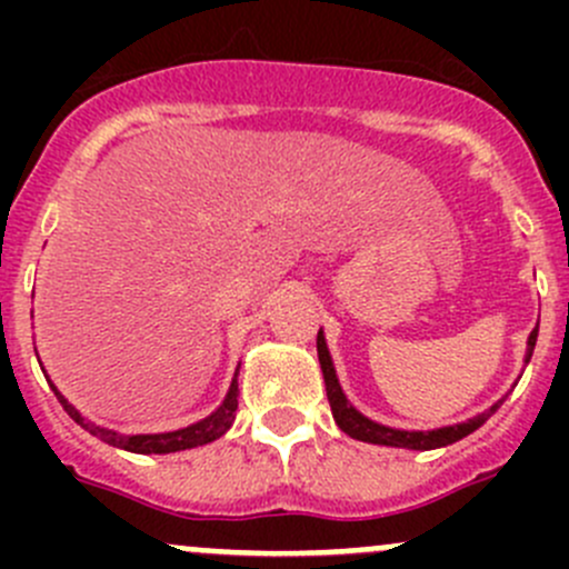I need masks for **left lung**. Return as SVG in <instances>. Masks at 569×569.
Returning <instances> with one entry per match:
<instances>
[{
    "label": "left lung",
    "mask_w": 569,
    "mask_h": 569,
    "mask_svg": "<svg viewBox=\"0 0 569 569\" xmlns=\"http://www.w3.org/2000/svg\"><path fill=\"white\" fill-rule=\"evenodd\" d=\"M537 332H539V321H537V327L531 330L529 341H526L523 363H529V360H531L533 343H537ZM317 352H319L321 375H325L327 401H330V410H332V418H336L338 429H341V432H347L349 438L363 440V443L391 446V449H412V451L443 449V446L457 443V440L468 438L470 432H476V429H479L481 423H485L487 418H490L492 412H496L498 407L503 405V399H507V396H503V399H498L496 405L490 407V410L479 412V416L468 418V421H462V423H451V427L427 429V432H421V429H393V427H386V423L371 421L369 416H363V412H360L358 407H355L352 401L347 399V393L341 391V382H338L336 366H332L330 349H327L325 332H321V330L317 336Z\"/></svg>",
    "instance_id": "obj_1"
}]
</instances>
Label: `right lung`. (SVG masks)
I'll list each match as a JSON object with an SVG mask.
<instances>
[{
  "instance_id": "right-lung-1",
  "label": "right lung",
  "mask_w": 569,
  "mask_h": 569,
  "mask_svg": "<svg viewBox=\"0 0 569 569\" xmlns=\"http://www.w3.org/2000/svg\"><path fill=\"white\" fill-rule=\"evenodd\" d=\"M237 375H239V369H237ZM237 375H233V382H231V388H228L222 405L217 407L211 416L200 418V421L189 423V427H183V429H173V432H157V435H120V432H114V429L99 427V423H93L90 418H84L82 412H79L77 407L66 399V396L57 391L54 386L51 388H54V396L60 399L62 410H66L68 416L79 423V427L88 429L93 438L104 440V443L114 446V449L131 451V455H173V451L198 449V446L211 443V440L222 438V435L231 429L233 418H237V407H239Z\"/></svg>"
}]
</instances>
